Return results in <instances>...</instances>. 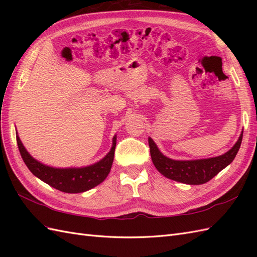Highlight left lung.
I'll return each instance as SVG.
<instances>
[{"instance_id": "obj_1", "label": "left lung", "mask_w": 257, "mask_h": 257, "mask_svg": "<svg viewBox=\"0 0 257 257\" xmlns=\"http://www.w3.org/2000/svg\"><path fill=\"white\" fill-rule=\"evenodd\" d=\"M242 134L243 131L241 132L234 147L220 157L190 161L169 159L160 151L157 144L153 142L151 137L148 138V142H149L153 164L163 176L178 182L197 185L211 180L215 175L219 174L222 169L228 166L234 161L239 151L241 142H242Z\"/></svg>"}]
</instances>
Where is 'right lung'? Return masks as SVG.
<instances>
[{"label": "right lung", "mask_w": 257, "mask_h": 257, "mask_svg": "<svg viewBox=\"0 0 257 257\" xmlns=\"http://www.w3.org/2000/svg\"><path fill=\"white\" fill-rule=\"evenodd\" d=\"M16 138L21 158L30 172L45 183L64 193H82L102 183L111 169L116 144V135H114L110 151L94 164L84 167L57 168L45 165L35 160L27 151L18 134Z\"/></svg>", "instance_id": "1"}]
</instances>
